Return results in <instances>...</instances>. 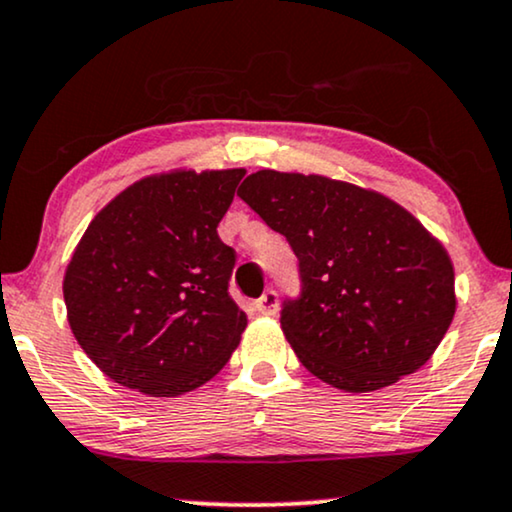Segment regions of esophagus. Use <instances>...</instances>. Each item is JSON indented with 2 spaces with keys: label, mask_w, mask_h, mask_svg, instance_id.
I'll return each mask as SVG.
<instances>
[{
  "label": "esophagus",
  "mask_w": 512,
  "mask_h": 512,
  "mask_svg": "<svg viewBox=\"0 0 512 512\" xmlns=\"http://www.w3.org/2000/svg\"><path fill=\"white\" fill-rule=\"evenodd\" d=\"M277 305H280V298H277V291L275 289H268L265 294L258 298L254 303V308L258 310V315H275L277 313Z\"/></svg>",
  "instance_id": "34e87169"
}]
</instances>
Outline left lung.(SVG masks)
Instances as JSON below:
<instances>
[{
  "label": "left lung",
  "instance_id": "obj_1",
  "mask_svg": "<svg viewBox=\"0 0 512 512\" xmlns=\"http://www.w3.org/2000/svg\"><path fill=\"white\" fill-rule=\"evenodd\" d=\"M298 258L282 331L310 374L345 393L393 386L430 360L456 313L454 265L430 232L374 190L263 169L237 190Z\"/></svg>",
  "mask_w": 512,
  "mask_h": 512
}]
</instances>
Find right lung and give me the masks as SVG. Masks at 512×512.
Returning <instances> with one entry per match:
<instances>
[{"instance_id":"obj_1","label":"right lung","mask_w":512,"mask_h":512,"mask_svg":"<svg viewBox=\"0 0 512 512\" xmlns=\"http://www.w3.org/2000/svg\"><path fill=\"white\" fill-rule=\"evenodd\" d=\"M242 176H148L86 228L65 270V308L77 343L119 386L190 393L240 345L247 315L228 294L235 249L216 228Z\"/></svg>"}]
</instances>
